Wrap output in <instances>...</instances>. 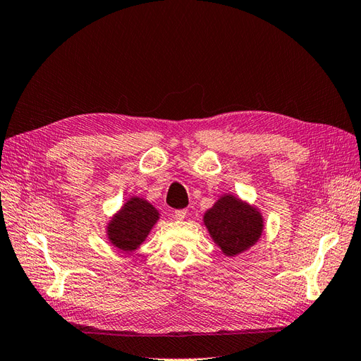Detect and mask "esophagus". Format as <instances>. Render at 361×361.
Wrapping results in <instances>:
<instances>
[{
	"instance_id": "obj_1",
	"label": "esophagus",
	"mask_w": 361,
	"mask_h": 361,
	"mask_svg": "<svg viewBox=\"0 0 361 361\" xmlns=\"http://www.w3.org/2000/svg\"><path fill=\"white\" fill-rule=\"evenodd\" d=\"M185 215H187V209H178L176 212H174V218H176V220H183L185 218Z\"/></svg>"
}]
</instances>
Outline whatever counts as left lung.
I'll use <instances>...</instances> for the list:
<instances>
[{
    "label": "left lung",
    "mask_w": 361,
    "mask_h": 361,
    "mask_svg": "<svg viewBox=\"0 0 361 361\" xmlns=\"http://www.w3.org/2000/svg\"><path fill=\"white\" fill-rule=\"evenodd\" d=\"M264 216L259 207L232 192L220 195L203 215V224L223 255L235 257L253 247L264 233Z\"/></svg>",
    "instance_id": "1"
}]
</instances>
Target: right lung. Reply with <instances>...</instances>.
I'll use <instances>...</instances> for the list:
<instances>
[{
    "mask_svg": "<svg viewBox=\"0 0 361 361\" xmlns=\"http://www.w3.org/2000/svg\"><path fill=\"white\" fill-rule=\"evenodd\" d=\"M159 216V211L150 202L130 195L105 226L108 243L122 253H134L146 241Z\"/></svg>",
    "mask_w": 361,
    "mask_h": 361,
    "instance_id": "right-lung-1",
    "label": "right lung"
}]
</instances>
